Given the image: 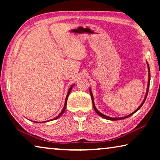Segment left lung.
<instances>
[{
	"mask_svg": "<svg viewBox=\"0 0 160 160\" xmlns=\"http://www.w3.org/2000/svg\"><path fill=\"white\" fill-rule=\"evenodd\" d=\"M147 63H148V62H147ZM148 70H149V71H148V72H149V74H148V76H149V80H148V90H147V93H146L145 97L144 100H143V102H142V104L140 105V107H139L138 108V109H137L136 110H135L134 112H132V113H131V114H129V115H128V116H125V117H121V118H112V117H109V116H106V115H104V114H103V113H102L101 112H99V111L96 109L95 106H94V99H93V96H92V92H91V90H90V94H91V98H92V105H93V108H94V111H95V112H97V114L99 115L100 116H102V117H103V118H106V119H108V120L116 121V120H121V119H124V118H128V117H129L130 116L132 115V114H133L134 113L136 112L138 110H139V109H140V108L142 106V104H144V102H145V101L146 98H147V96H148V90H149V86H150V67H149V65H148Z\"/></svg>",
	"mask_w": 160,
	"mask_h": 160,
	"instance_id": "1",
	"label": "left lung"
}]
</instances>
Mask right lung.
<instances>
[{"label":"right lung","mask_w":160,"mask_h":160,"mask_svg":"<svg viewBox=\"0 0 160 160\" xmlns=\"http://www.w3.org/2000/svg\"><path fill=\"white\" fill-rule=\"evenodd\" d=\"M73 85H72L71 87H70V88L69 89V91H68V94H67V96H66V102H65V105H64V107H63V110H62V112L60 113V114H59L57 117H56V118H54L53 119H56V118H58V117H60V116L63 114V112H65V110H66V104H67V99H68V96H69V94H70V91H71V90H72V87H73Z\"/></svg>","instance_id":"right-lung-1"}]
</instances>
